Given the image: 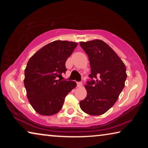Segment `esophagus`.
Wrapping results in <instances>:
<instances>
[{"label": "esophagus", "mask_w": 148, "mask_h": 148, "mask_svg": "<svg viewBox=\"0 0 148 148\" xmlns=\"http://www.w3.org/2000/svg\"><path fill=\"white\" fill-rule=\"evenodd\" d=\"M77 86L78 88H81L82 86V82H77Z\"/></svg>", "instance_id": "esophagus-1"}]
</instances>
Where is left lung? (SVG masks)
Masks as SVG:
<instances>
[{
    "label": "left lung",
    "mask_w": 148,
    "mask_h": 148,
    "mask_svg": "<svg viewBox=\"0 0 148 148\" xmlns=\"http://www.w3.org/2000/svg\"><path fill=\"white\" fill-rule=\"evenodd\" d=\"M79 44L88 54L91 66V80L85 86L87 96L80 101V108L88 114L101 115L118 100L125 87L126 67L116 52L102 40Z\"/></svg>",
    "instance_id": "1"
}]
</instances>
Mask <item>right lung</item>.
Returning a JSON list of instances; mask_svg holds the SVG:
<instances>
[{
	"mask_svg": "<svg viewBox=\"0 0 148 148\" xmlns=\"http://www.w3.org/2000/svg\"><path fill=\"white\" fill-rule=\"evenodd\" d=\"M77 46L76 42L56 40L29 58L24 85L30 104L40 114L50 116L59 112L66 95L76 87L75 82L60 77L65 73L66 60Z\"/></svg>",
	"mask_w": 148,
	"mask_h": 148,
	"instance_id": "add662e5",
	"label": "right lung"
}]
</instances>
